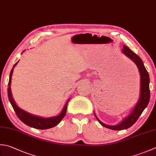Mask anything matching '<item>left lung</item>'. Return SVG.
<instances>
[{
	"label": "left lung",
	"mask_w": 156,
	"mask_h": 156,
	"mask_svg": "<svg viewBox=\"0 0 156 156\" xmlns=\"http://www.w3.org/2000/svg\"><path fill=\"white\" fill-rule=\"evenodd\" d=\"M122 53L125 55L129 57L130 59L135 63L137 68L139 69V72L141 76V93H140V97L138 102L136 104L135 108L131 112L130 114L128 116L124 118V120L121 122L120 124L115 126H109L107 125L102 122H101L98 118L96 116L95 114L94 113V115L97 118V120L99 121V122L108 129L115 130H121L127 129L132 126L135 124L136 120H138L140 115H141L143 110L147 108L148 103L149 102V99H150V90H149V74L145 69L144 64H143V61L141 60L136 54L134 53L133 51H131L130 48L124 45L122 48Z\"/></svg>",
	"instance_id": "obj_1"
}]
</instances>
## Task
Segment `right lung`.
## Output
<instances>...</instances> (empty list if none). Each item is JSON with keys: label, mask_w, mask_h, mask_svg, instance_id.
Returning a JSON list of instances; mask_svg holds the SVG:
<instances>
[{"label": "right lung", "mask_w": 156, "mask_h": 156, "mask_svg": "<svg viewBox=\"0 0 156 156\" xmlns=\"http://www.w3.org/2000/svg\"><path fill=\"white\" fill-rule=\"evenodd\" d=\"M18 62L15 64L13 66V68H12L11 71L10 72V76H9V84H8V88H7V92H8V97L9 99V101H10L11 104L13 107L15 112L16 113L17 117L19 118L20 120L26 124L27 126L30 127L34 128L36 129H51V128H53L56 125L59 124L61 121H62L63 117L65 116L67 112V105H68V103L69 101V99L68 100V101L66 102L65 106L63 109V110L61 112L60 114L57 115V116H53L51 118H42L37 116V115H32L30 113L27 112L26 111L23 110L21 108L18 107L14 100L13 99V97H12L11 94V78H12V74H13V72L15 66L17 65Z\"/></svg>", "instance_id": "obj_1"}]
</instances>
